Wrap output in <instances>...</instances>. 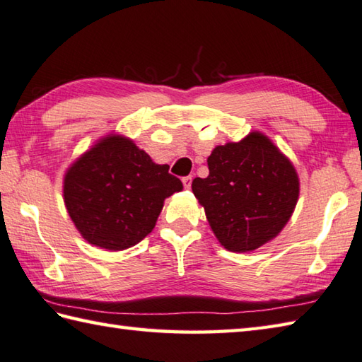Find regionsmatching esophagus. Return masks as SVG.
<instances>
[{
  "mask_svg": "<svg viewBox=\"0 0 362 362\" xmlns=\"http://www.w3.org/2000/svg\"><path fill=\"white\" fill-rule=\"evenodd\" d=\"M182 184H184V187L189 189L190 184H192V176H184V178H182Z\"/></svg>",
  "mask_w": 362,
  "mask_h": 362,
  "instance_id": "34e87169",
  "label": "esophagus"
}]
</instances>
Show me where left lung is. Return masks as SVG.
Segmentation results:
<instances>
[{
  "label": "left lung",
  "instance_id": "left-lung-1",
  "mask_svg": "<svg viewBox=\"0 0 362 362\" xmlns=\"http://www.w3.org/2000/svg\"><path fill=\"white\" fill-rule=\"evenodd\" d=\"M208 178L192 190L214 234L230 252H253L276 238L298 200V176L291 160L261 132L214 148Z\"/></svg>",
  "mask_w": 362,
  "mask_h": 362
}]
</instances>
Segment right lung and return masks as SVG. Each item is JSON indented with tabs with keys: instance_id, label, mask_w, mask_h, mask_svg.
Wrapping results in <instances>:
<instances>
[{
	"instance_id": "obj_1",
	"label": "right lung",
	"mask_w": 362,
	"mask_h": 362,
	"mask_svg": "<svg viewBox=\"0 0 362 362\" xmlns=\"http://www.w3.org/2000/svg\"><path fill=\"white\" fill-rule=\"evenodd\" d=\"M182 189L129 139L109 136L84 153L64 180V200L81 235L112 252L150 234L164 200Z\"/></svg>"
}]
</instances>
